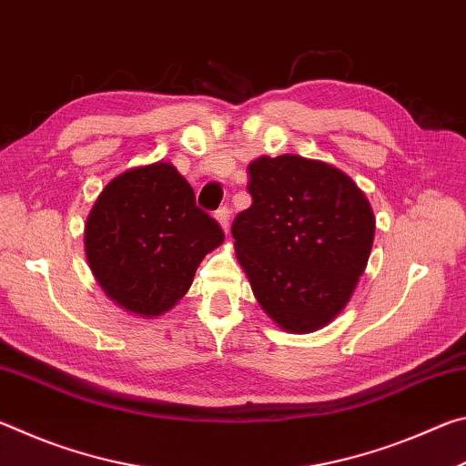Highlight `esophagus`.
<instances>
[{"instance_id":"34e87169","label":"esophagus","mask_w":466,"mask_h":466,"mask_svg":"<svg viewBox=\"0 0 466 466\" xmlns=\"http://www.w3.org/2000/svg\"><path fill=\"white\" fill-rule=\"evenodd\" d=\"M216 219L219 222V226L224 228V232L228 234V228H230V209L228 208H219L216 211Z\"/></svg>"}]
</instances>
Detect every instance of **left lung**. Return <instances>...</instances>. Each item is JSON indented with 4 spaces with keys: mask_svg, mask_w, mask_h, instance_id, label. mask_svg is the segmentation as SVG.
Returning a JSON list of instances; mask_svg holds the SVG:
<instances>
[{
    "mask_svg": "<svg viewBox=\"0 0 466 466\" xmlns=\"http://www.w3.org/2000/svg\"><path fill=\"white\" fill-rule=\"evenodd\" d=\"M248 175L252 205L232 236L258 304L289 333L325 327L350 302L372 250L366 195L341 170L302 156H263Z\"/></svg>",
    "mask_w": 466,
    "mask_h": 466,
    "instance_id": "1",
    "label": "left lung"
}]
</instances>
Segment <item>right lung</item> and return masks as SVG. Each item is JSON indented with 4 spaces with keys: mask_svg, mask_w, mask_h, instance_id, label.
Returning <instances> with one entry per match:
<instances>
[{
    "mask_svg": "<svg viewBox=\"0 0 466 466\" xmlns=\"http://www.w3.org/2000/svg\"><path fill=\"white\" fill-rule=\"evenodd\" d=\"M224 242L214 218L168 162L110 180L86 222V257L100 288L121 309L157 317L191 288L208 252Z\"/></svg>",
    "mask_w": 466,
    "mask_h": 466,
    "instance_id": "add662e5",
    "label": "right lung"
}]
</instances>
